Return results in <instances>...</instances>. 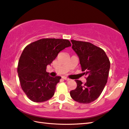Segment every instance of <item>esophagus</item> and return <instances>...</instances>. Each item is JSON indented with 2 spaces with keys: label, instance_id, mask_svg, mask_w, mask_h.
<instances>
[{
  "label": "esophagus",
  "instance_id": "obj_1",
  "mask_svg": "<svg viewBox=\"0 0 129 129\" xmlns=\"http://www.w3.org/2000/svg\"><path fill=\"white\" fill-rule=\"evenodd\" d=\"M62 78L63 79H64V80H69L70 79H69V78H67V77H62Z\"/></svg>",
  "mask_w": 129,
  "mask_h": 129
}]
</instances>
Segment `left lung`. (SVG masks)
I'll list each match as a JSON object with an SVG mask.
<instances>
[{
	"label": "left lung",
	"instance_id": "8db88e82",
	"mask_svg": "<svg viewBox=\"0 0 129 129\" xmlns=\"http://www.w3.org/2000/svg\"><path fill=\"white\" fill-rule=\"evenodd\" d=\"M72 49L79 57L84 84L76 80L77 87L70 92L73 100L80 103H89L97 100L106 84L110 68V60L103 50L91 43L71 40Z\"/></svg>",
	"mask_w": 129,
	"mask_h": 129
}]
</instances>
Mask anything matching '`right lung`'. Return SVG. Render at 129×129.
Instances as JSON below:
<instances>
[{
	"label": "right lung",
	"instance_id": "1",
	"mask_svg": "<svg viewBox=\"0 0 129 129\" xmlns=\"http://www.w3.org/2000/svg\"><path fill=\"white\" fill-rule=\"evenodd\" d=\"M68 40L43 39L24 48L18 65L17 72L22 89L29 100L42 102L50 100L55 93L61 77H52L46 72L59 53L71 46Z\"/></svg>",
	"mask_w": 129,
	"mask_h": 129
}]
</instances>
